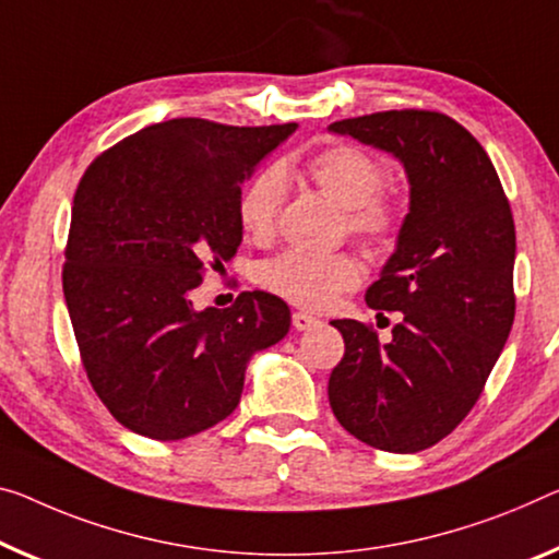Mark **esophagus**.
Returning <instances> with one entry per match:
<instances>
[{"mask_svg": "<svg viewBox=\"0 0 559 559\" xmlns=\"http://www.w3.org/2000/svg\"><path fill=\"white\" fill-rule=\"evenodd\" d=\"M317 324V317H312V314H307V312H292V328L295 330H309V328H314Z\"/></svg>", "mask_w": 559, "mask_h": 559, "instance_id": "obj_1", "label": "esophagus"}]
</instances>
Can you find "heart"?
<instances>
[{"instance_id": "b5f03b06", "label": "heart", "mask_w": 559, "mask_h": 559, "mask_svg": "<svg viewBox=\"0 0 559 559\" xmlns=\"http://www.w3.org/2000/svg\"><path fill=\"white\" fill-rule=\"evenodd\" d=\"M307 175L345 210V229L374 250H390L402 229L397 197L384 190L388 165L357 144H332L307 159ZM287 197V167H264L237 197V219L247 237L267 242L280 227ZM362 264L352 252L312 254L285 250L257 270V282L287 302L324 309L359 285Z\"/></svg>"}]
</instances>
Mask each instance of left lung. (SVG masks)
I'll return each instance as SVG.
<instances>
[{"label":"left lung","mask_w":559,"mask_h":559,"mask_svg":"<svg viewBox=\"0 0 559 559\" xmlns=\"http://www.w3.org/2000/svg\"><path fill=\"white\" fill-rule=\"evenodd\" d=\"M332 132L392 152L409 177L397 252L367 305L400 312L382 345L372 324L334 320L345 355L330 407L359 442L419 452L475 407L514 322V219L475 136L442 111L390 109L340 119Z\"/></svg>","instance_id":"1"}]
</instances>
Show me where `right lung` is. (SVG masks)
Masks as SVG:
<instances>
[{
	"label": "right lung",
	"instance_id": "add662e5",
	"mask_svg": "<svg viewBox=\"0 0 559 559\" xmlns=\"http://www.w3.org/2000/svg\"><path fill=\"white\" fill-rule=\"evenodd\" d=\"M295 122L179 117L99 154L74 192L62 289L92 390L150 440H185L239 405L245 367L289 332L270 292L192 309L190 292L242 242V179Z\"/></svg>",
	"mask_w": 559,
	"mask_h": 559
}]
</instances>
